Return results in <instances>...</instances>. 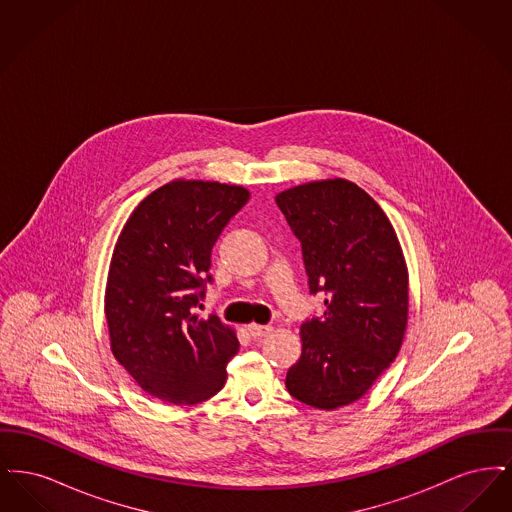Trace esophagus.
<instances>
[{
	"label": "esophagus",
	"mask_w": 512,
	"mask_h": 512,
	"mask_svg": "<svg viewBox=\"0 0 512 512\" xmlns=\"http://www.w3.org/2000/svg\"><path fill=\"white\" fill-rule=\"evenodd\" d=\"M247 332L253 336V338H263V336H268L270 332H272V326H265V324H249L247 326Z\"/></svg>",
	"instance_id": "esophagus-1"
}]
</instances>
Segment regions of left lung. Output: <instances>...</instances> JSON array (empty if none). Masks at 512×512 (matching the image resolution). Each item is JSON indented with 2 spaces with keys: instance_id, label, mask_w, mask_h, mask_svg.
<instances>
[{
  "instance_id": "1",
  "label": "left lung",
  "mask_w": 512,
  "mask_h": 512,
  "mask_svg": "<svg viewBox=\"0 0 512 512\" xmlns=\"http://www.w3.org/2000/svg\"><path fill=\"white\" fill-rule=\"evenodd\" d=\"M301 242L320 317L301 324V357L286 388L305 405L332 411L361 399L393 363L409 311L407 267L390 219L357 184L336 178L276 195Z\"/></svg>"
}]
</instances>
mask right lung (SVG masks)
<instances>
[{"mask_svg": "<svg viewBox=\"0 0 512 512\" xmlns=\"http://www.w3.org/2000/svg\"><path fill=\"white\" fill-rule=\"evenodd\" d=\"M249 192L174 180L147 195L115 245L105 317L111 351L136 384L172 405H195L226 382L240 343L217 315L199 318L211 251Z\"/></svg>", "mask_w": 512, "mask_h": 512, "instance_id": "add662e5", "label": "right lung"}]
</instances>
